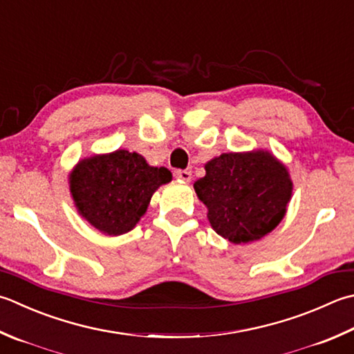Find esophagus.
I'll return each instance as SVG.
<instances>
[{
    "instance_id": "1",
    "label": "esophagus",
    "mask_w": 354,
    "mask_h": 354,
    "mask_svg": "<svg viewBox=\"0 0 354 354\" xmlns=\"http://www.w3.org/2000/svg\"><path fill=\"white\" fill-rule=\"evenodd\" d=\"M175 176L179 179V181L189 183L190 179H192V173L189 170H176L175 171Z\"/></svg>"
}]
</instances>
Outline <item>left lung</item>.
I'll return each instance as SVG.
<instances>
[{
    "instance_id": "8db88e82",
    "label": "left lung",
    "mask_w": 354,
    "mask_h": 354,
    "mask_svg": "<svg viewBox=\"0 0 354 354\" xmlns=\"http://www.w3.org/2000/svg\"><path fill=\"white\" fill-rule=\"evenodd\" d=\"M219 236L247 244L273 232L287 213L293 183L288 169L268 150L230 151L205 164L193 184Z\"/></svg>"
}]
</instances>
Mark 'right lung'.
Wrapping results in <instances>:
<instances>
[{
    "label": "right lung",
    "mask_w": 354,
    "mask_h": 354,
    "mask_svg": "<svg viewBox=\"0 0 354 354\" xmlns=\"http://www.w3.org/2000/svg\"><path fill=\"white\" fill-rule=\"evenodd\" d=\"M170 181L169 169L149 165L144 156L129 150L80 159L68 173L76 210L107 236H120L135 228L153 193Z\"/></svg>",
    "instance_id": "obj_1"
}]
</instances>
